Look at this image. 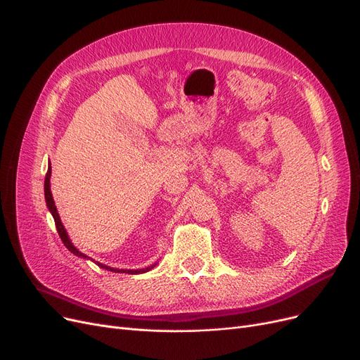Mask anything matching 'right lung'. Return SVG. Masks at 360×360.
I'll return each instance as SVG.
<instances>
[{"mask_svg": "<svg viewBox=\"0 0 360 360\" xmlns=\"http://www.w3.org/2000/svg\"><path fill=\"white\" fill-rule=\"evenodd\" d=\"M49 178H51V166L48 167V172H46V176H45V198H46L48 209H49V212H51L52 216H53L56 231H58V235H60L61 240L64 242L65 247L68 248V251H71L72 254H75L77 257L86 258V255L82 254L77 248H75L74 245L71 243V240L68 239V235H67V232H65V229H64V226H63V223H61V219H60V216H58V212H56V207H55V204H53V198H52V193H51V186H49ZM98 264H99V266H101L102 269H106V270H110V271H115V273H128V274H140V273L148 271L150 269H153V267L156 266V264H155V266H151V267H148V269H146V270H117V269H110V267H108V266H103V264H101V262H98Z\"/></svg>", "mask_w": 360, "mask_h": 360, "instance_id": "add662e5", "label": "right lung"}]
</instances>
